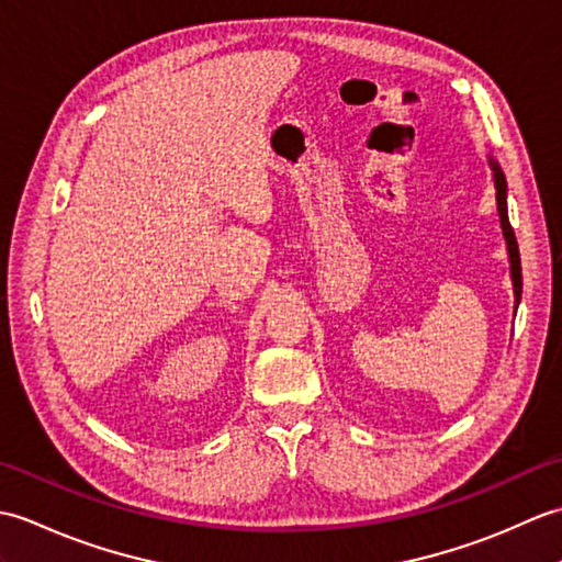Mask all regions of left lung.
I'll return each instance as SVG.
<instances>
[{"label":"left lung","mask_w":562,"mask_h":562,"mask_svg":"<svg viewBox=\"0 0 562 562\" xmlns=\"http://www.w3.org/2000/svg\"><path fill=\"white\" fill-rule=\"evenodd\" d=\"M487 164H491L493 171V181H495V200H497V214H499V226H503V236L507 244V256H509V278H512V290H515V314L517 306L521 302V260H519V246L515 238V229L509 224V214H507V181L505 173L499 169V164L487 154Z\"/></svg>","instance_id":"obj_1"}]
</instances>
